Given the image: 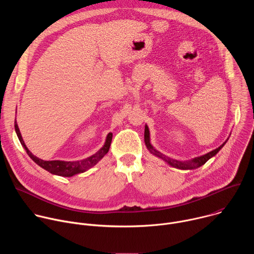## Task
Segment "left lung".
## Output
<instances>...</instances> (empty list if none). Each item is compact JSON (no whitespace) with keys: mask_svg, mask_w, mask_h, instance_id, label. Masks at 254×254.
Here are the masks:
<instances>
[{"mask_svg":"<svg viewBox=\"0 0 254 254\" xmlns=\"http://www.w3.org/2000/svg\"><path fill=\"white\" fill-rule=\"evenodd\" d=\"M144 142H146V146L148 148V150L155 156L163 159L165 162H167L169 165H171L172 167H175L177 169H181V170H193V169H197L199 167H201L202 165H204L210 158H212L213 156H215L217 153H218L222 147L225 144V142L223 144H221V146L219 148H217L215 150H213L212 152L204 155V156H201V157H198V158H195L191 161H186V162H182V161H177V160H174V159H171L163 154H161L160 152L156 151L153 146L150 142V131H149V127L148 126L144 127Z\"/></svg>","mask_w":254,"mask_h":254,"instance_id":"1","label":"left lung"}]
</instances>
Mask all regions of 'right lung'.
<instances>
[{
    "mask_svg": "<svg viewBox=\"0 0 254 254\" xmlns=\"http://www.w3.org/2000/svg\"><path fill=\"white\" fill-rule=\"evenodd\" d=\"M15 130L17 132V135L20 139V142L22 146L24 147L26 153L28 154V156L36 163L37 165H39L40 167H42L43 169H45L46 171L50 172L51 174L54 175H58V176H62V177H71L73 175L79 174V173H83L86 170L90 169L91 167H93L94 165H96L108 152L112 143V138H113V133L110 132L106 136V140L104 146L94 155H92L89 158H86L84 160L81 161H75V162H65V161H44L41 160L39 158H37L36 156L32 155V153L27 149L26 144L24 143V140L22 138L21 132L19 130L18 125L15 122Z\"/></svg>",
    "mask_w": 254,
    "mask_h": 254,
    "instance_id": "add662e5",
    "label": "right lung"
}]
</instances>
